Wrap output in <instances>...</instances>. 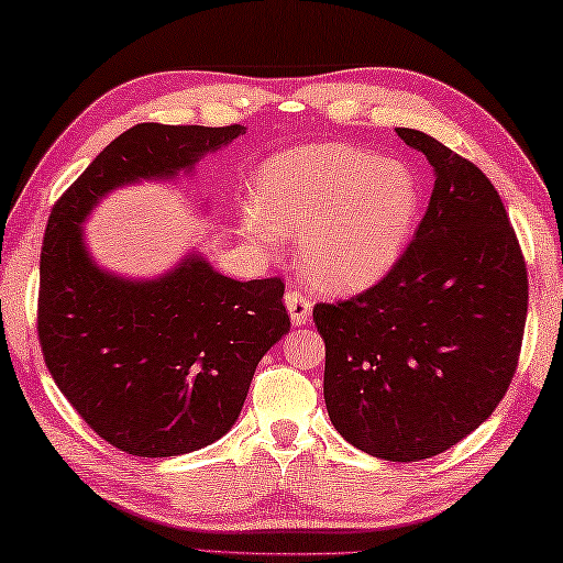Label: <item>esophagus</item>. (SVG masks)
<instances>
[{
    "mask_svg": "<svg viewBox=\"0 0 563 563\" xmlns=\"http://www.w3.org/2000/svg\"><path fill=\"white\" fill-rule=\"evenodd\" d=\"M285 308H288V314L295 327L308 324L310 314H312V300L308 295H302L300 290H290L285 295Z\"/></svg>",
    "mask_w": 563,
    "mask_h": 563,
    "instance_id": "1",
    "label": "esophagus"
}]
</instances>
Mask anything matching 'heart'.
<instances>
[{
    "mask_svg": "<svg viewBox=\"0 0 563 563\" xmlns=\"http://www.w3.org/2000/svg\"><path fill=\"white\" fill-rule=\"evenodd\" d=\"M418 207L421 189L404 162L322 142L265 162L239 223L263 253L275 255L283 241H298L300 265L312 283L354 295L396 268Z\"/></svg>",
    "mask_w": 563,
    "mask_h": 563,
    "instance_id": "obj_1",
    "label": "heart"
}]
</instances>
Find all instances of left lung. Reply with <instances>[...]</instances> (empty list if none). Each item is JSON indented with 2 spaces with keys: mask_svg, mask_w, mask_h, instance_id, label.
Returning <instances> with one entry per match:
<instances>
[{
  "mask_svg": "<svg viewBox=\"0 0 563 563\" xmlns=\"http://www.w3.org/2000/svg\"><path fill=\"white\" fill-rule=\"evenodd\" d=\"M396 132L433 167L426 217L379 285L320 302L312 320L336 433L374 457L416 463L463 441L503 401L529 288L493 181L426 132Z\"/></svg>",
  "mask_w": 563,
  "mask_h": 563,
  "instance_id": "left-lung-1",
  "label": "left lung"
}]
</instances>
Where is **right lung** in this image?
<instances>
[{"mask_svg": "<svg viewBox=\"0 0 563 563\" xmlns=\"http://www.w3.org/2000/svg\"><path fill=\"white\" fill-rule=\"evenodd\" d=\"M243 132L142 122L90 162L48 217L38 268L46 366L80 418L130 455H184L231 431L255 366L290 330L285 285L227 278L197 249L155 278H130L90 255L84 227L108 194L191 177Z\"/></svg>", "mask_w": 563, "mask_h": 563, "instance_id": "add662e5", "label": "right lung"}]
</instances>
